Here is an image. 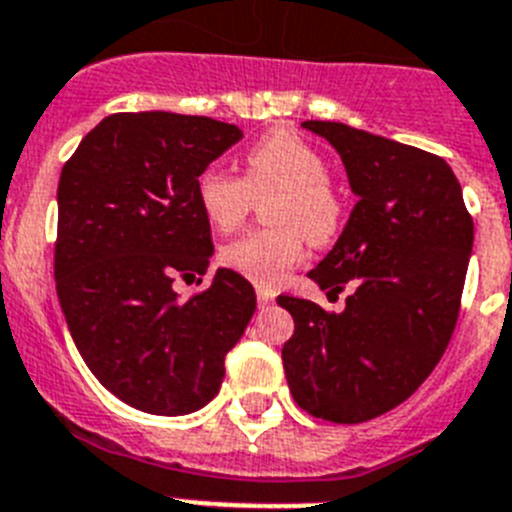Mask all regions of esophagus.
Wrapping results in <instances>:
<instances>
[{
  "mask_svg": "<svg viewBox=\"0 0 512 512\" xmlns=\"http://www.w3.org/2000/svg\"><path fill=\"white\" fill-rule=\"evenodd\" d=\"M273 301H275L273 290L257 285V303H260V306H270V303H273Z\"/></svg>",
  "mask_w": 512,
  "mask_h": 512,
  "instance_id": "obj_1",
  "label": "esophagus"
}]
</instances>
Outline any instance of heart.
Returning a JSON list of instances; mask_svg holds the SVG:
<instances>
[{
	"label": "heart",
	"mask_w": 512,
	"mask_h": 512,
	"mask_svg": "<svg viewBox=\"0 0 512 512\" xmlns=\"http://www.w3.org/2000/svg\"><path fill=\"white\" fill-rule=\"evenodd\" d=\"M273 192L267 204L273 227L234 239L219 252L229 270L262 288L278 285L303 260L306 239L316 247L329 245L342 229L344 204L329 183L324 155L296 132L273 130L245 153V176L209 165L196 178L201 214L219 232L239 227L257 201Z\"/></svg>",
	"instance_id": "obj_1"
}]
</instances>
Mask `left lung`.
<instances>
[{"label":"left lung","instance_id":"1","mask_svg":"<svg viewBox=\"0 0 512 512\" xmlns=\"http://www.w3.org/2000/svg\"><path fill=\"white\" fill-rule=\"evenodd\" d=\"M342 155L357 193L334 250L308 278L352 296L342 313L278 296L293 316L283 367L293 400L331 423H362L411 398L449 347L474 224L444 158L342 122H303Z\"/></svg>","mask_w":512,"mask_h":512}]
</instances>
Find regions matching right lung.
Wrapping results in <instances>:
<instances>
[{
    "label": "right lung",
    "mask_w": 512,
    "mask_h": 512,
    "mask_svg": "<svg viewBox=\"0 0 512 512\" xmlns=\"http://www.w3.org/2000/svg\"><path fill=\"white\" fill-rule=\"evenodd\" d=\"M239 140V127L211 117L119 112L61 170L58 301L96 380L137 411L183 416L209 403L255 313V288L227 267L186 301L173 290L214 255L196 178Z\"/></svg>",
    "instance_id": "right-lung-1"
}]
</instances>
